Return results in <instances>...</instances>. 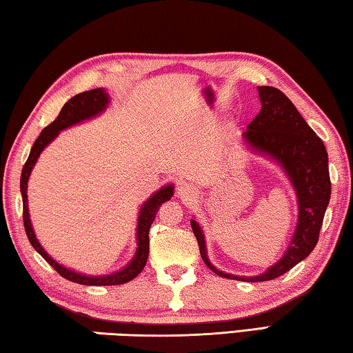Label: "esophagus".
I'll return each instance as SVG.
<instances>
[{
	"label": "esophagus",
	"instance_id": "34e87169",
	"mask_svg": "<svg viewBox=\"0 0 353 353\" xmlns=\"http://www.w3.org/2000/svg\"><path fill=\"white\" fill-rule=\"evenodd\" d=\"M196 195V189L192 186V184H188V183H181L180 186H178V196H180L181 200H192L195 199Z\"/></svg>",
	"mask_w": 353,
	"mask_h": 353
}]
</instances>
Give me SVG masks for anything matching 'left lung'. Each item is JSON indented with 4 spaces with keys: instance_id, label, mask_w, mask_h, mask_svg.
I'll list each match as a JSON object with an SVG mask.
<instances>
[{
    "instance_id": "obj_1",
    "label": "left lung",
    "mask_w": 353,
    "mask_h": 353,
    "mask_svg": "<svg viewBox=\"0 0 353 353\" xmlns=\"http://www.w3.org/2000/svg\"><path fill=\"white\" fill-rule=\"evenodd\" d=\"M262 108L242 134L252 153L273 159L282 167L298 200V223L283 256L259 276H234L215 268L208 257L205 232L192 219L190 226L203 261L215 274L243 282L276 279L313 251L318 243L325 209L330 201L329 157L324 142L299 114L293 102L273 86H257Z\"/></svg>"
}]
</instances>
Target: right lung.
<instances>
[{"label":"right lung","mask_w":353,"mask_h":353,"mask_svg":"<svg viewBox=\"0 0 353 353\" xmlns=\"http://www.w3.org/2000/svg\"><path fill=\"white\" fill-rule=\"evenodd\" d=\"M108 105H110V96L103 88L90 90L71 97L70 101L63 105V108L60 110V114L57 116V119H55L51 125L43 128V132L34 142L32 148H30L29 158L21 170L20 190L23 196V221H24V230H26V236L29 239L30 245L34 246V250L39 252V254L45 259V261L51 265V267L57 271L61 277H65V279L71 282L82 283V285H121V283H125L134 279V277L144 270L147 263L148 231H150L153 220L157 217L158 209L163 203L169 201L173 195V184H165L164 188H161L153 195L148 196V200L141 206L139 215H138V228H136L134 256L132 261L125 265V267L121 268L119 271H114V273L111 274L88 276V274L77 273V271L66 268L63 265H60L57 261H54V259L45 251V248L40 245V242L35 237L34 228L29 219L28 181H29L30 172H32L37 159L40 157V153L45 150V148L51 144L55 138H57L61 130H66L72 125H77V123L90 121L92 117H97L99 114H102L103 111L107 110Z\"/></svg>","instance_id":"right-lung-1"}]
</instances>
